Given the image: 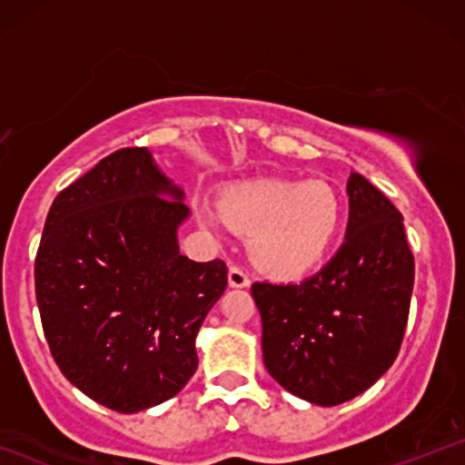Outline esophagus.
<instances>
[{
    "mask_svg": "<svg viewBox=\"0 0 465 465\" xmlns=\"http://www.w3.org/2000/svg\"><path fill=\"white\" fill-rule=\"evenodd\" d=\"M229 286L232 288H247L249 286V277L244 273L240 266H229Z\"/></svg>",
    "mask_w": 465,
    "mask_h": 465,
    "instance_id": "34e87169",
    "label": "esophagus"
}]
</instances>
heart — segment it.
<instances>
[{
    "mask_svg": "<svg viewBox=\"0 0 465 465\" xmlns=\"http://www.w3.org/2000/svg\"><path fill=\"white\" fill-rule=\"evenodd\" d=\"M205 225L225 223L249 236L251 262L273 277H297L312 269L334 242L343 201L325 181L258 179L227 185L218 205L203 203Z\"/></svg>",
    "mask_w": 465,
    "mask_h": 465,
    "instance_id": "b5f03b06",
    "label": "heart"
}]
</instances>
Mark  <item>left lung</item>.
Listing matches in <instances>:
<instances>
[{"label":"left lung","mask_w":465,"mask_h":465,"mask_svg":"<svg viewBox=\"0 0 465 465\" xmlns=\"http://www.w3.org/2000/svg\"><path fill=\"white\" fill-rule=\"evenodd\" d=\"M348 194L345 240L317 275L251 286L266 370L319 407L356 398L393 365L413 291L402 214L359 173L350 174Z\"/></svg>","instance_id":"8db88e82"}]
</instances>
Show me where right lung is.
Returning <instances> with one entry per match:
<instances>
[{"label":"right lung","mask_w":465,"mask_h":465,"mask_svg":"<svg viewBox=\"0 0 465 465\" xmlns=\"http://www.w3.org/2000/svg\"><path fill=\"white\" fill-rule=\"evenodd\" d=\"M183 190L148 148H122L56 196L35 260L41 323L63 376L117 413L177 396L196 334L227 288L223 260L194 262L177 232Z\"/></svg>","instance_id":"right-lung-1"}]
</instances>
